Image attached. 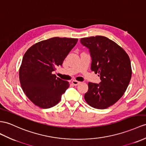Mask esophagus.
<instances>
[{
  "instance_id": "1",
  "label": "esophagus",
  "mask_w": 146,
  "mask_h": 146,
  "mask_svg": "<svg viewBox=\"0 0 146 146\" xmlns=\"http://www.w3.org/2000/svg\"><path fill=\"white\" fill-rule=\"evenodd\" d=\"M80 82L79 81H77V80H73L72 81V84L74 85H79Z\"/></svg>"
}]
</instances>
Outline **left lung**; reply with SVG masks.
Here are the masks:
<instances>
[{
	"mask_svg": "<svg viewBox=\"0 0 146 146\" xmlns=\"http://www.w3.org/2000/svg\"><path fill=\"white\" fill-rule=\"evenodd\" d=\"M89 49L91 70L98 74L100 84L88 83L84 95L87 104L97 109H105L115 104L127 89L132 75L131 61L126 51L115 42L102 36L80 39Z\"/></svg>",
	"mask_w": 146,
	"mask_h": 146,
	"instance_id": "obj_1",
	"label": "left lung"
}]
</instances>
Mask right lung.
<instances>
[{
  "instance_id": "right-lung-1",
  "label": "right lung",
  "mask_w": 146,
  "mask_h": 146,
  "mask_svg": "<svg viewBox=\"0 0 146 146\" xmlns=\"http://www.w3.org/2000/svg\"><path fill=\"white\" fill-rule=\"evenodd\" d=\"M77 41V38H51L31 46L25 53L20 82L25 94L35 105L49 108L61 100L69 83L52 72L62 66Z\"/></svg>"
}]
</instances>
